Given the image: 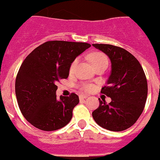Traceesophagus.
<instances>
[{
    "instance_id": "obj_1",
    "label": "esophagus",
    "mask_w": 160,
    "mask_h": 160,
    "mask_svg": "<svg viewBox=\"0 0 160 160\" xmlns=\"http://www.w3.org/2000/svg\"><path fill=\"white\" fill-rule=\"evenodd\" d=\"M88 97L87 95H86V94H81V95H79V98L80 99H85V98H87Z\"/></svg>"
}]
</instances>
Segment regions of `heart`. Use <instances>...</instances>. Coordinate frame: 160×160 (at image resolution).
Segmentation results:
<instances>
[{
	"instance_id": "b5f03b06",
	"label": "heart",
	"mask_w": 160,
	"mask_h": 160,
	"mask_svg": "<svg viewBox=\"0 0 160 160\" xmlns=\"http://www.w3.org/2000/svg\"><path fill=\"white\" fill-rule=\"evenodd\" d=\"M90 62H91L94 68L101 66H108V58H107V57L105 54H103L102 53H94L93 54H91V56H90ZM78 62V59H75V60L73 61V63L70 66V72L74 71V70L77 67ZM92 87H93L90 84H84L82 85V89L85 90V91H90L92 89Z\"/></svg>"
}]
</instances>
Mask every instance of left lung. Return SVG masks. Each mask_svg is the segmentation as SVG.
<instances>
[{"instance_id":"left-lung-1","label":"left lung","mask_w":160,"mask_h":160,"mask_svg":"<svg viewBox=\"0 0 160 160\" xmlns=\"http://www.w3.org/2000/svg\"><path fill=\"white\" fill-rule=\"evenodd\" d=\"M93 46L108 56L111 71L101 93L111 98L99 107L92 116L98 125L112 131H122L135 123L143 111L148 97V82L140 63L122 48L107 44Z\"/></svg>"}]
</instances>
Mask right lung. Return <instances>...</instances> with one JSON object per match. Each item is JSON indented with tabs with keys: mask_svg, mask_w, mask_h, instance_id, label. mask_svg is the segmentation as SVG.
I'll list each match as a JSON object with an SVG mask.
<instances>
[{
	"mask_svg": "<svg viewBox=\"0 0 160 160\" xmlns=\"http://www.w3.org/2000/svg\"><path fill=\"white\" fill-rule=\"evenodd\" d=\"M90 46L85 42L50 41L24 60L17 75L15 92L23 116L33 127L51 131L70 122L78 96L72 93L58 99L56 84L67 78L72 62Z\"/></svg>",
	"mask_w": 160,
	"mask_h": 160,
	"instance_id": "right-lung-1",
	"label": "right lung"
}]
</instances>
